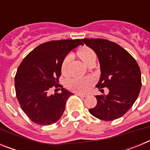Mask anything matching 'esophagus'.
Instances as JSON below:
<instances>
[{
  "label": "esophagus",
  "instance_id": "esophagus-1",
  "mask_svg": "<svg viewBox=\"0 0 150 150\" xmlns=\"http://www.w3.org/2000/svg\"><path fill=\"white\" fill-rule=\"evenodd\" d=\"M76 95H79V96H81V97H86V96H87V95H86V94L79 93V92H76Z\"/></svg>",
  "mask_w": 150,
  "mask_h": 150
}]
</instances>
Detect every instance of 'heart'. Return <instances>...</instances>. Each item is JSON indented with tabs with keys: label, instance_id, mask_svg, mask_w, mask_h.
Masks as SVG:
<instances>
[{
	"label": "heart",
	"instance_id": "1",
	"mask_svg": "<svg viewBox=\"0 0 150 150\" xmlns=\"http://www.w3.org/2000/svg\"><path fill=\"white\" fill-rule=\"evenodd\" d=\"M78 55L81 58L85 64H86L92 58L95 57V54L92 50L87 46H83L78 50ZM72 56L67 55L64 59L62 64V71L64 74L67 73L69 64L71 63ZM94 84V79L91 77L84 78H74L71 79L67 83V86L70 89L77 92H86L90 88V87Z\"/></svg>",
	"mask_w": 150,
	"mask_h": 150
}]
</instances>
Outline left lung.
Instances as JSON below:
<instances>
[{"instance_id":"8db88e82","label":"left lung","mask_w":150,"mask_h":150,"mask_svg":"<svg viewBox=\"0 0 150 150\" xmlns=\"http://www.w3.org/2000/svg\"><path fill=\"white\" fill-rule=\"evenodd\" d=\"M83 42L99 60L100 76L96 87L109 89L107 95L95 96L97 105L88 111L100 120L119 119L132 107L140 93V67L133 57L116 43L104 39H83Z\"/></svg>"}]
</instances>
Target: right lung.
Wrapping results in <instances>:
<instances>
[{
  "mask_svg": "<svg viewBox=\"0 0 150 150\" xmlns=\"http://www.w3.org/2000/svg\"><path fill=\"white\" fill-rule=\"evenodd\" d=\"M83 43L79 39L61 40L40 45L23 59L15 76L16 98L22 110L32 122L50 125L59 120L72 92L62 88L61 93L49 95L59 87L62 64L67 54Z\"/></svg>",
  "mask_w": 150,
  "mask_h": 150,
  "instance_id": "1",
  "label": "right lung"
}]
</instances>
